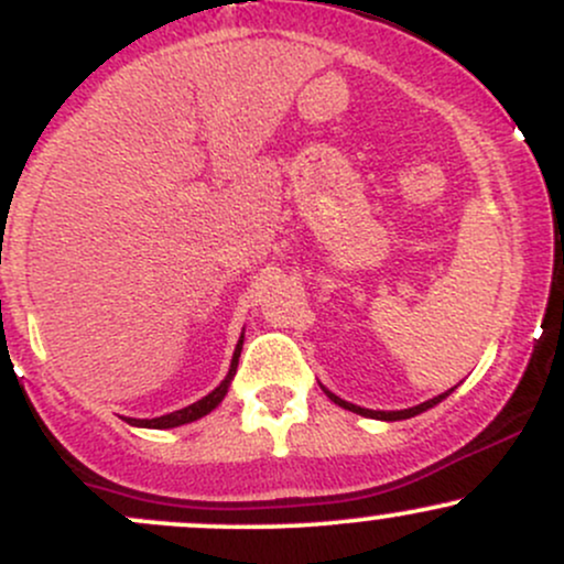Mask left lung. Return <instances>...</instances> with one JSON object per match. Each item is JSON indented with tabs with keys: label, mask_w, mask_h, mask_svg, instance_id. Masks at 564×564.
<instances>
[{
	"label": "left lung",
	"mask_w": 564,
	"mask_h": 564,
	"mask_svg": "<svg viewBox=\"0 0 564 564\" xmlns=\"http://www.w3.org/2000/svg\"><path fill=\"white\" fill-rule=\"evenodd\" d=\"M323 390H326V387H323ZM453 390H456V387H451L448 392L437 394V398H432V400H424V403H419V405H413V408H403V411H371V408H360V405H355V403H347V400H341L339 394H334V392H328V390H326V394L334 400L336 405L347 408V411H352V413H360V416L379 419V422H403V419H411V416H416V413H424V411H430V408H435L437 403H443V400L448 398Z\"/></svg>",
	"instance_id": "left-lung-1"
}]
</instances>
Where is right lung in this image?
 <instances>
[{
  "label": "right lung",
  "instance_id": "1",
  "mask_svg": "<svg viewBox=\"0 0 564 564\" xmlns=\"http://www.w3.org/2000/svg\"><path fill=\"white\" fill-rule=\"evenodd\" d=\"M241 349H243V334H241V339H238L236 352H232V360H230V368H228V377L219 381V387H215V390L206 394V398L196 400V403H191L187 408H180V411L166 413V416H156V419H127V424H132V426H145V430H172V426L191 424V422H196V419L206 416V413H212L219 403H223L225 394H228V390H230V381H232V377H236V368H238V358H241Z\"/></svg>",
  "mask_w": 564,
  "mask_h": 564
}]
</instances>
